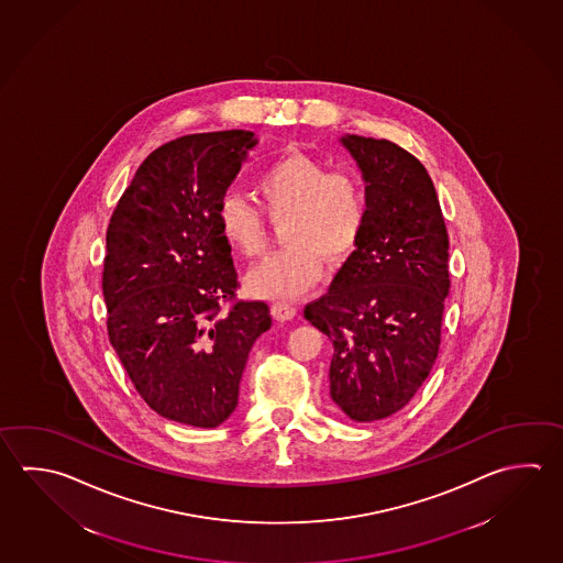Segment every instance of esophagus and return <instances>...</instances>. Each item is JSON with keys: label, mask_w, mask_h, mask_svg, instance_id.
I'll return each mask as SVG.
<instances>
[{"label": "esophagus", "mask_w": 563, "mask_h": 563, "mask_svg": "<svg viewBox=\"0 0 563 563\" xmlns=\"http://www.w3.org/2000/svg\"><path fill=\"white\" fill-rule=\"evenodd\" d=\"M272 316L277 321H289L297 316V307L294 303H287V301H274L272 303Z\"/></svg>", "instance_id": "obj_1"}]
</instances>
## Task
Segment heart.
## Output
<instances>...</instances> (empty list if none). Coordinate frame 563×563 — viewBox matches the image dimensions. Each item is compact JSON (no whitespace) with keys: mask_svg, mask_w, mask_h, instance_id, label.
I'll use <instances>...</instances> for the list:
<instances>
[{"mask_svg":"<svg viewBox=\"0 0 563 563\" xmlns=\"http://www.w3.org/2000/svg\"><path fill=\"white\" fill-rule=\"evenodd\" d=\"M256 196L269 218H287V247L247 276V287L256 296L291 299L306 294L321 277V257L333 266L345 262L367 225V192L357 174L329 173L325 164L307 154H286L269 164L257 176ZM216 222L238 254L256 257L266 250L264 214L242 196H222Z\"/></svg>","mask_w":563,"mask_h":563,"instance_id":"obj_1","label":"heart"}]
</instances>
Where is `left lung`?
Segmentation results:
<instances>
[{
    "label": "left lung",
    "mask_w": 563,
    "mask_h": 563,
    "mask_svg": "<svg viewBox=\"0 0 563 563\" xmlns=\"http://www.w3.org/2000/svg\"><path fill=\"white\" fill-rule=\"evenodd\" d=\"M367 192V225L307 321L333 345L329 393L349 419H387L429 377L449 296V234L422 164L385 139L345 134Z\"/></svg>",
    "instance_id": "left-lung-1"
}]
</instances>
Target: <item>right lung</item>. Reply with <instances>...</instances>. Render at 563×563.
<instances>
[{
	"mask_svg": "<svg viewBox=\"0 0 563 563\" xmlns=\"http://www.w3.org/2000/svg\"><path fill=\"white\" fill-rule=\"evenodd\" d=\"M257 144L250 131L188 134L146 156L107 230V329L144 402L164 419L214 429L238 407L264 301L234 299L220 198Z\"/></svg>",
	"mask_w": 563,
	"mask_h": 563,
	"instance_id": "obj_1",
	"label": "right lung"
}]
</instances>
